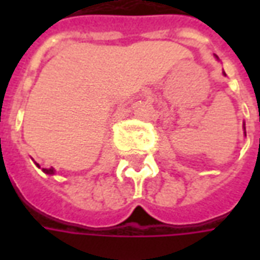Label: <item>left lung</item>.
<instances>
[{
	"mask_svg": "<svg viewBox=\"0 0 260 260\" xmlns=\"http://www.w3.org/2000/svg\"><path fill=\"white\" fill-rule=\"evenodd\" d=\"M214 57H216V58L218 59V57H217V55H216V54H214ZM223 75H224V76H225V72H224V71H223ZM244 134H245V136H246V132H245V122H244Z\"/></svg>",
	"mask_w": 260,
	"mask_h": 260,
	"instance_id": "left-lung-1",
	"label": "left lung"
}]
</instances>
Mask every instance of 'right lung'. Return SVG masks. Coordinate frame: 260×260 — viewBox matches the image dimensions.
Listing matches in <instances>:
<instances>
[{
  "label": "right lung",
  "instance_id": "right-lung-1",
  "mask_svg": "<svg viewBox=\"0 0 260 260\" xmlns=\"http://www.w3.org/2000/svg\"><path fill=\"white\" fill-rule=\"evenodd\" d=\"M36 166H37V167H39V169H40V164L36 163ZM43 171H44V173H46V174H48V175L55 174V170H54L53 167H51V169H43Z\"/></svg>",
  "mask_w": 260,
  "mask_h": 260
}]
</instances>
